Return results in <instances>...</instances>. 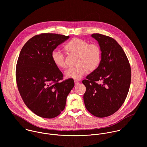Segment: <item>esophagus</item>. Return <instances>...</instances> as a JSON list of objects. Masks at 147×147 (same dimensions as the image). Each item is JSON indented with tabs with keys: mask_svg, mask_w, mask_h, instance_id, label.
I'll return each mask as SVG.
<instances>
[{
	"mask_svg": "<svg viewBox=\"0 0 147 147\" xmlns=\"http://www.w3.org/2000/svg\"><path fill=\"white\" fill-rule=\"evenodd\" d=\"M74 83H75V85H76V86H77V85H78V84H80V82L75 80V81H74Z\"/></svg>",
	"mask_w": 147,
	"mask_h": 147,
	"instance_id": "obj_1",
	"label": "esophagus"
}]
</instances>
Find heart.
I'll return each mask as SVG.
<instances>
[{"instance_id":"obj_1","label":"heart","mask_w":147,"mask_h":147,"mask_svg":"<svg viewBox=\"0 0 147 147\" xmlns=\"http://www.w3.org/2000/svg\"><path fill=\"white\" fill-rule=\"evenodd\" d=\"M69 53L77 55L74 67H70L65 71L67 78L80 80L87 72L95 70L99 65L102 52L97 43H89L88 42L80 38L71 39L64 47ZM51 58L55 65L60 68H65V55L61 52L55 49L52 52Z\"/></svg>"}]
</instances>
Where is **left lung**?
Here are the masks:
<instances>
[{
    "instance_id": "left-lung-1",
    "label": "left lung",
    "mask_w": 147,
    "mask_h": 147,
    "mask_svg": "<svg viewBox=\"0 0 147 147\" xmlns=\"http://www.w3.org/2000/svg\"><path fill=\"white\" fill-rule=\"evenodd\" d=\"M91 36L101 49V59L98 67L82 81L86 88L83 100L90 113L103 118L114 114L125 102L130 86L131 67L113 38L98 33Z\"/></svg>"
}]
</instances>
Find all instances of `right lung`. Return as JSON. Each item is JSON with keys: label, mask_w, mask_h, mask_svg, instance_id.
I'll list each match as a JSON object with an SVG mask.
<instances>
[{"label": "right lung", "mask_w": 147, "mask_h": 147, "mask_svg": "<svg viewBox=\"0 0 147 147\" xmlns=\"http://www.w3.org/2000/svg\"><path fill=\"white\" fill-rule=\"evenodd\" d=\"M69 36L42 33L23 46L17 62L16 78L20 94L27 107L45 118H53L65 107L66 98L74 86L53 63L52 52Z\"/></svg>", "instance_id": "1"}]
</instances>
